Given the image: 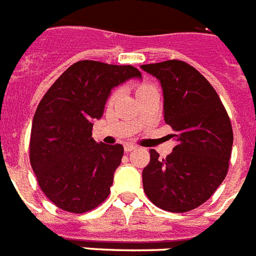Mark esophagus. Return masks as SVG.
<instances>
[{
  "label": "esophagus",
  "mask_w": 256,
  "mask_h": 256,
  "mask_svg": "<svg viewBox=\"0 0 256 256\" xmlns=\"http://www.w3.org/2000/svg\"><path fill=\"white\" fill-rule=\"evenodd\" d=\"M134 149H138V146L132 144H126V146H124V150H126V152H132Z\"/></svg>",
  "instance_id": "esophagus-1"
}]
</instances>
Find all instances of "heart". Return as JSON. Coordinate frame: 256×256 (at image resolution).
<instances>
[{
  "label": "heart",
  "instance_id": "b5f03b06",
  "mask_svg": "<svg viewBox=\"0 0 256 256\" xmlns=\"http://www.w3.org/2000/svg\"><path fill=\"white\" fill-rule=\"evenodd\" d=\"M150 88H154V86H152L150 83H146V82H140V83H136V84H134V92H136V96H138L140 94L145 92V91H148V90ZM118 95H120V90H115V91L111 94V96H110V103H114V102L118 98Z\"/></svg>",
  "mask_w": 256,
  "mask_h": 256
}]
</instances>
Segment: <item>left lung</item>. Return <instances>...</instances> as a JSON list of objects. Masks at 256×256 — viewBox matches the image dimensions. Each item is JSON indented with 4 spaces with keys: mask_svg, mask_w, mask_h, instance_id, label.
<instances>
[{
    "mask_svg": "<svg viewBox=\"0 0 256 256\" xmlns=\"http://www.w3.org/2000/svg\"><path fill=\"white\" fill-rule=\"evenodd\" d=\"M141 68L160 80L164 118L177 132V145L166 158L149 150L144 192L160 209L190 212L208 201L228 174L232 122L212 86L186 62L172 59Z\"/></svg>",
    "mask_w": 256,
    "mask_h": 256,
    "instance_id": "1",
    "label": "left lung"
}]
</instances>
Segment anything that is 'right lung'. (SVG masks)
Returning <instances> with one entry per match:
<instances>
[{
  "mask_svg": "<svg viewBox=\"0 0 256 256\" xmlns=\"http://www.w3.org/2000/svg\"><path fill=\"white\" fill-rule=\"evenodd\" d=\"M130 78H141L134 66L79 60L38 104L30 164L42 192L59 209L82 214L107 200L124 148L98 144L92 122L103 116L111 90Z\"/></svg>",
  "mask_w": 256,
  "mask_h": 256,
  "instance_id": "obj_1",
  "label": "right lung"
}]
</instances>
